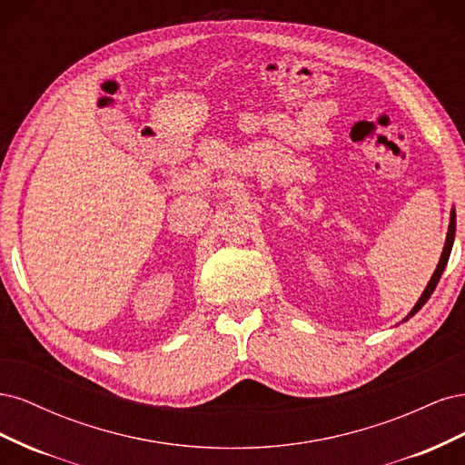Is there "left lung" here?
Segmentation results:
<instances>
[{
    "instance_id": "obj_1",
    "label": "left lung",
    "mask_w": 465,
    "mask_h": 465,
    "mask_svg": "<svg viewBox=\"0 0 465 465\" xmlns=\"http://www.w3.org/2000/svg\"><path fill=\"white\" fill-rule=\"evenodd\" d=\"M454 236H456V209L452 207V211H450V224H448L446 242H444V248H442V254H440L439 265H436V270H434V273H432V277H430V281H429V285L425 287L423 294H420L419 301H417L415 306L411 308V312L405 316V320H410L411 316H415V314L420 311V308H423V304L430 299V294L434 292L436 285H439V281H440V277H442V272H444V267H446L448 258H450V252H452V246H454ZM405 320H403V322H405Z\"/></svg>"
}]
</instances>
